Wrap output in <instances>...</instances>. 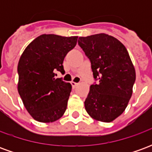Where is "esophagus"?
I'll use <instances>...</instances> for the list:
<instances>
[{"mask_svg": "<svg viewBox=\"0 0 152 152\" xmlns=\"http://www.w3.org/2000/svg\"><path fill=\"white\" fill-rule=\"evenodd\" d=\"M71 85H72V88H75L77 85H78V83H76V82H74V81H72L71 82Z\"/></svg>", "mask_w": 152, "mask_h": 152, "instance_id": "obj_1", "label": "esophagus"}]
</instances>
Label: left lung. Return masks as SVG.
<instances>
[{"label":"left lung","mask_w":152,"mask_h":152,"mask_svg":"<svg viewBox=\"0 0 152 152\" xmlns=\"http://www.w3.org/2000/svg\"><path fill=\"white\" fill-rule=\"evenodd\" d=\"M78 44L98 80L85 101L86 112L96 121L112 122L124 112L132 96L136 73L130 57L120 40L105 33L79 37Z\"/></svg>","instance_id":"8db88e82"}]
</instances>
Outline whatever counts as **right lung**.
Listing matches in <instances>:
<instances>
[{
    "label": "right lung",
    "mask_w": 152,
    "mask_h": 152,
    "mask_svg": "<svg viewBox=\"0 0 152 152\" xmlns=\"http://www.w3.org/2000/svg\"><path fill=\"white\" fill-rule=\"evenodd\" d=\"M78 37L43 34L31 41L18 64V91L28 113L36 121H58L66 111L72 86L55 72H65L63 63L76 46Z\"/></svg>",
    "instance_id": "right-lung-1"
}]
</instances>
